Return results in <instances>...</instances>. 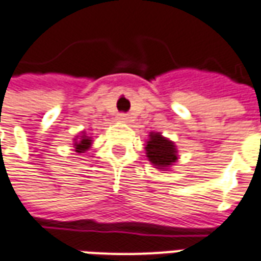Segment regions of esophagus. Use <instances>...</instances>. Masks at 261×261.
Wrapping results in <instances>:
<instances>
[{
  "label": "esophagus",
  "mask_w": 261,
  "mask_h": 261,
  "mask_svg": "<svg viewBox=\"0 0 261 261\" xmlns=\"http://www.w3.org/2000/svg\"><path fill=\"white\" fill-rule=\"evenodd\" d=\"M128 114H125V113H120V114H118V117H117V120H120V121H123V123H127V121H128Z\"/></svg>",
  "instance_id": "1"
}]
</instances>
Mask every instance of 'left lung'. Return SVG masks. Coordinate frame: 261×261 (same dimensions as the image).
<instances>
[{"mask_svg": "<svg viewBox=\"0 0 261 261\" xmlns=\"http://www.w3.org/2000/svg\"><path fill=\"white\" fill-rule=\"evenodd\" d=\"M145 154L148 161L158 169H167L178 160V151L175 144L161 136V133H151L145 145Z\"/></svg>", "mask_w": 261, "mask_h": 261, "instance_id": "obj_1", "label": "left lung"}]
</instances>
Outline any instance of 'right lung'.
Returning a JSON list of instances; mask_svg holds the SVG:
<instances>
[{
	"label": "right lung",
	"mask_w": 261,
	"mask_h": 261,
	"mask_svg": "<svg viewBox=\"0 0 261 261\" xmlns=\"http://www.w3.org/2000/svg\"><path fill=\"white\" fill-rule=\"evenodd\" d=\"M90 145H92V138L90 137H87L86 134H82L80 137H76L74 138V151L76 152H79V154H82V152H86L87 149L90 148Z\"/></svg>",
	"instance_id": "1"
}]
</instances>
